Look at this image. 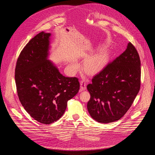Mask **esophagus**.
Masks as SVG:
<instances>
[{"mask_svg":"<svg viewBox=\"0 0 155 155\" xmlns=\"http://www.w3.org/2000/svg\"><path fill=\"white\" fill-rule=\"evenodd\" d=\"M86 88V83L84 80H81L80 81V91H84Z\"/></svg>","mask_w":155,"mask_h":155,"instance_id":"34e87169","label":"esophagus"}]
</instances>
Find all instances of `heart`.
Listing matches in <instances>:
<instances>
[{"label": "heart", "instance_id": "b5f03b06", "mask_svg": "<svg viewBox=\"0 0 155 155\" xmlns=\"http://www.w3.org/2000/svg\"><path fill=\"white\" fill-rule=\"evenodd\" d=\"M109 61V53L102 48L96 54L87 59L84 62L83 69L90 75H94L101 71ZM80 68V65L76 60H72L69 65V69L72 73H75Z\"/></svg>", "mask_w": 155, "mask_h": 155}]
</instances>
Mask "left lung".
<instances>
[{
    "instance_id": "1",
    "label": "left lung",
    "mask_w": 155,
    "mask_h": 155,
    "mask_svg": "<svg viewBox=\"0 0 155 155\" xmlns=\"http://www.w3.org/2000/svg\"><path fill=\"white\" fill-rule=\"evenodd\" d=\"M140 77L139 55L129 42L126 50L108 63L87 85L91 96L87 108L91 117L102 123L121 118L140 90Z\"/></svg>"
}]
</instances>
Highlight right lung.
I'll return each instance as SVG.
<instances>
[{"instance_id":"1","label":"right lung","mask_w":155,"mask_h":155,"mask_svg":"<svg viewBox=\"0 0 155 155\" xmlns=\"http://www.w3.org/2000/svg\"><path fill=\"white\" fill-rule=\"evenodd\" d=\"M51 34L41 32L20 53L15 68L18 96L35 120L49 124L64 114L68 101L78 92L76 77H66L48 59Z\"/></svg>"}]
</instances>
